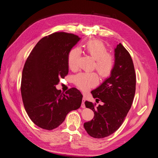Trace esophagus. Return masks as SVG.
I'll list each match as a JSON object with an SVG mask.
<instances>
[{
	"mask_svg": "<svg viewBox=\"0 0 158 158\" xmlns=\"http://www.w3.org/2000/svg\"><path fill=\"white\" fill-rule=\"evenodd\" d=\"M84 102H85V98H83V99H82V106H81V107H82V108H85Z\"/></svg>",
	"mask_w": 158,
	"mask_h": 158,
	"instance_id": "esophagus-1",
	"label": "esophagus"
}]
</instances>
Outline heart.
Here are the masks:
<instances>
[{
    "instance_id": "1",
    "label": "heart",
    "mask_w": 158,
    "mask_h": 158,
    "mask_svg": "<svg viewBox=\"0 0 158 158\" xmlns=\"http://www.w3.org/2000/svg\"><path fill=\"white\" fill-rule=\"evenodd\" d=\"M84 48L87 53L95 60V67L99 75L103 78L108 77L114 67V58L112 55L107 52V47L103 43L99 40H90L84 45ZM80 53L78 48H74L70 51L68 64L72 70H78ZM98 82L99 77L95 73H80L74 78V84L83 91H87L95 86Z\"/></svg>"
}]
</instances>
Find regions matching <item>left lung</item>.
I'll return each instance as SVG.
<instances>
[{
    "label": "left lung",
    "instance_id": "8db88e82",
    "mask_svg": "<svg viewBox=\"0 0 158 158\" xmlns=\"http://www.w3.org/2000/svg\"><path fill=\"white\" fill-rule=\"evenodd\" d=\"M114 67L109 78L92 90L95 107L90 102L85 105L94 112L92 120L84 124L88 135L103 138L112 135L121 126L130 110L136 90V74L131 56L121 44L114 48Z\"/></svg>",
    "mask_w": 158,
    "mask_h": 158
}]
</instances>
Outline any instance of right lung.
Returning a JSON list of instances; mask_svg holds the SVG:
<instances>
[{"instance_id": "right-lung-1", "label": "right lung", "mask_w": 158, "mask_h": 158, "mask_svg": "<svg viewBox=\"0 0 158 158\" xmlns=\"http://www.w3.org/2000/svg\"><path fill=\"white\" fill-rule=\"evenodd\" d=\"M80 40L72 33H52L39 41L26 61L22 101L32 122L41 128H56L70 111L81 106L83 95L78 89L73 88L63 94L56 88L59 79L68 74L69 54Z\"/></svg>"}]
</instances>
